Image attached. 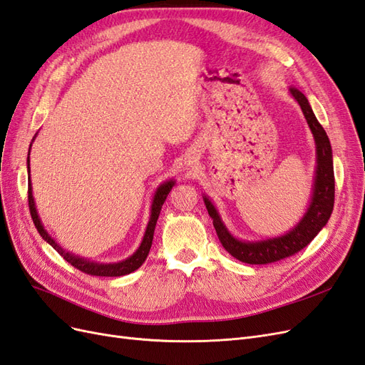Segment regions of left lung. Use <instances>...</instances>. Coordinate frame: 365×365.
<instances>
[{"label": "left lung", "instance_id": "1", "mask_svg": "<svg viewBox=\"0 0 365 365\" xmlns=\"http://www.w3.org/2000/svg\"><path fill=\"white\" fill-rule=\"evenodd\" d=\"M291 96L295 102L300 105L304 118L311 129L315 140V155L317 168L315 178L312 185L311 202L306 210L303 217L298 220L288 233L277 237L262 239V240H242L235 237L225 227L222 217H220L217 208L207 195H204V202L210 217L213 219V225L216 228L217 237L222 247L236 257L237 260L250 264H267L286 259L292 254L303 250L311 240L322 231L332 215L334 200H335V176H334V160H332V146H330L329 137L323 126L317 120L311 105H309L306 96L291 88Z\"/></svg>", "mask_w": 365, "mask_h": 365}]
</instances>
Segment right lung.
<instances>
[{
    "mask_svg": "<svg viewBox=\"0 0 365 365\" xmlns=\"http://www.w3.org/2000/svg\"><path fill=\"white\" fill-rule=\"evenodd\" d=\"M36 138V135L33 137V140ZM33 143V141H31ZM31 148V145H30ZM29 155H30V150H29ZM27 172H29V180H30V157H27ZM175 185V180H169V181H164L163 184L158 185V189L153 195V200H152V205H150V217H149V222L145 231V236H143V240L140 247L137 248V251L129 256L125 260H120L115 263H101V262H94L90 259H85L81 256H76L74 252H70L67 250H63L56 240H54L50 235L48 231L43 228L42 222H41V217L38 215V210H36V204H35V197H33V189H31V181H29V207H30V215L33 219V224H35L36 230L39 231L41 237L50 244L54 250H56L61 256L67 260L68 263H71L74 268L83 271L85 274H90V275H98V277H120V275H126L134 272L135 269H138L143 262L146 260L148 254L150 251L152 247V239H153V231H155V225H157V220L161 212V207L165 201V197L170 193L172 187Z\"/></svg>",
    "mask_w": 365,
    "mask_h": 365,
    "instance_id": "right-lung-1",
    "label": "right lung"
}]
</instances>
